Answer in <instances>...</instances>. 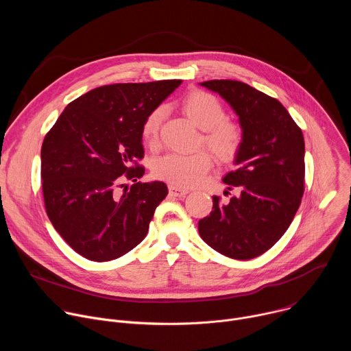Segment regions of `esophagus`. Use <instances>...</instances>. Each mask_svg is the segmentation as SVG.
Listing matches in <instances>:
<instances>
[{
	"instance_id": "obj_1",
	"label": "esophagus",
	"mask_w": 351,
	"mask_h": 351,
	"mask_svg": "<svg viewBox=\"0 0 351 351\" xmlns=\"http://www.w3.org/2000/svg\"><path fill=\"white\" fill-rule=\"evenodd\" d=\"M187 193H189V190L182 189V187H179V186H175V184H171V186H169V194H171V195L183 197V195H186Z\"/></svg>"
}]
</instances>
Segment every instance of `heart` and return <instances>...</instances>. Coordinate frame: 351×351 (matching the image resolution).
Listing matches in <instances>:
<instances>
[{
    "instance_id": "obj_1",
    "label": "heart",
    "mask_w": 351,
    "mask_h": 351,
    "mask_svg": "<svg viewBox=\"0 0 351 351\" xmlns=\"http://www.w3.org/2000/svg\"><path fill=\"white\" fill-rule=\"evenodd\" d=\"M182 107L189 119L204 130V143L222 160H232L241 147L243 132L234 122L226 121V112L219 99L206 91H193L187 94ZM164 118V108H156L145 118L141 136L153 145L157 141L158 130ZM211 157L207 152L194 154L168 153L154 160L153 173L175 186L190 187L198 183L211 168Z\"/></svg>"
}]
</instances>
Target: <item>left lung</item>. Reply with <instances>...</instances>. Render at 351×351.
I'll return each instance as SVG.
<instances>
[{"label":"left lung","instance_id":"1","mask_svg":"<svg viewBox=\"0 0 351 351\" xmlns=\"http://www.w3.org/2000/svg\"><path fill=\"white\" fill-rule=\"evenodd\" d=\"M219 94L239 118L243 143L226 173L237 195L198 221V233L218 253L252 260L269 250L290 226L304 193V137L278 99L237 80L199 83Z\"/></svg>","mask_w":351,"mask_h":351}]
</instances>
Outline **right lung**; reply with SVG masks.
<instances>
[{"mask_svg":"<svg viewBox=\"0 0 351 351\" xmlns=\"http://www.w3.org/2000/svg\"><path fill=\"white\" fill-rule=\"evenodd\" d=\"M182 80L101 86L66 106L41 145L47 215L80 256L103 263L122 257L147 234L168 194L164 182L140 179L141 128ZM125 176L123 177V175ZM119 186H125L123 192Z\"/></svg>","mask_w":351,"mask_h":351,"instance_id":"right-lung-1","label":"right lung"}]
</instances>
